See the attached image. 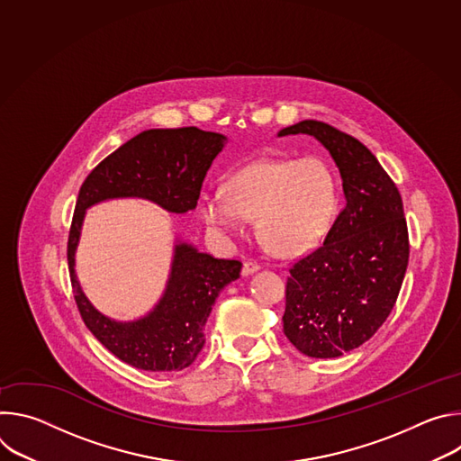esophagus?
<instances>
[{"label": "esophagus", "instance_id": "esophagus-1", "mask_svg": "<svg viewBox=\"0 0 461 461\" xmlns=\"http://www.w3.org/2000/svg\"><path fill=\"white\" fill-rule=\"evenodd\" d=\"M258 270H260V265H257L255 260H246L244 265H242V276H251V274H255Z\"/></svg>", "mask_w": 461, "mask_h": 461}]
</instances>
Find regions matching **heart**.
<instances>
[{
    "mask_svg": "<svg viewBox=\"0 0 461 461\" xmlns=\"http://www.w3.org/2000/svg\"><path fill=\"white\" fill-rule=\"evenodd\" d=\"M339 210V182L317 158H265L231 173L222 193L201 203L204 222L222 237L257 222L258 239L274 253L294 257L315 248Z\"/></svg>",
    "mask_w": 461,
    "mask_h": 461,
    "instance_id": "heart-1",
    "label": "heart"
}]
</instances>
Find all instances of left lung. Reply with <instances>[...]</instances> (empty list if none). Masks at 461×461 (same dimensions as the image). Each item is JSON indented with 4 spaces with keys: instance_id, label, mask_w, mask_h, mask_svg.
<instances>
[{
    "instance_id": "left-lung-1",
    "label": "left lung",
    "mask_w": 461,
    "mask_h": 461,
    "mask_svg": "<svg viewBox=\"0 0 461 461\" xmlns=\"http://www.w3.org/2000/svg\"><path fill=\"white\" fill-rule=\"evenodd\" d=\"M310 135L330 151L347 204L324 242L290 267L285 336L304 356L339 357L368 341L386 321L409 265L402 194L357 139L317 120L279 137Z\"/></svg>"
}]
</instances>
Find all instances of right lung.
Instances as JSON below:
<instances>
[{
  "instance_id": "add662e5",
  "label": "right lung",
  "mask_w": 461,
  "mask_h": 461,
  "mask_svg": "<svg viewBox=\"0 0 461 461\" xmlns=\"http://www.w3.org/2000/svg\"><path fill=\"white\" fill-rule=\"evenodd\" d=\"M226 140L199 127L148 129L104 158L80 187L68 242L75 301L93 336L131 366L149 372L189 366L206 343L204 326L215 299L240 277L242 262L176 242L167 286L157 306L137 321H114L89 303L77 279L75 253L86 210L125 196L151 201L171 213L194 210L204 176Z\"/></svg>"
}]
</instances>
